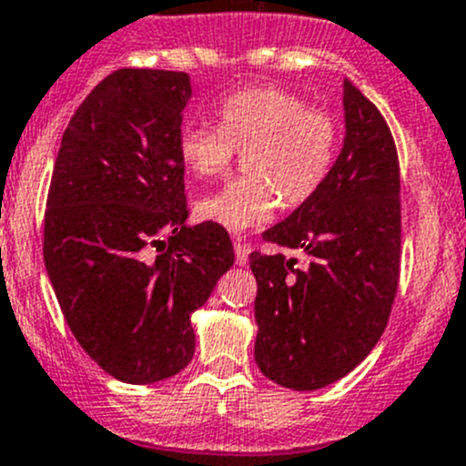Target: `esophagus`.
Returning <instances> with one entry per match:
<instances>
[{
	"instance_id": "esophagus-1",
	"label": "esophagus",
	"mask_w": 466,
	"mask_h": 466,
	"mask_svg": "<svg viewBox=\"0 0 466 466\" xmlns=\"http://www.w3.org/2000/svg\"><path fill=\"white\" fill-rule=\"evenodd\" d=\"M234 253H237V264L238 267H246L248 264V255H250V243L246 238L237 237L234 238Z\"/></svg>"
}]
</instances>
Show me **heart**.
Listing matches in <instances>:
<instances>
[{
    "mask_svg": "<svg viewBox=\"0 0 466 466\" xmlns=\"http://www.w3.org/2000/svg\"><path fill=\"white\" fill-rule=\"evenodd\" d=\"M216 126H184L177 151L195 177H220L246 151L248 174L204 195L198 216L248 229L271 220L278 204H306L324 186L340 147V121L282 86H243L216 106Z\"/></svg>",
    "mask_w": 466,
    "mask_h": 466,
    "instance_id": "1",
    "label": "heart"
}]
</instances>
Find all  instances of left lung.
<instances>
[{
  "mask_svg": "<svg viewBox=\"0 0 466 466\" xmlns=\"http://www.w3.org/2000/svg\"><path fill=\"white\" fill-rule=\"evenodd\" d=\"M347 137L324 186L264 241L306 253H250L258 280L255 360L264 377L315 390L380 342L400 285V160L389 124L345 80Z\"/></svg>",
  "mask_w": 466,
  "mask_h": 466,
  "instance_id": "obj_1",
  "label": "left lung"
}]
</instances>
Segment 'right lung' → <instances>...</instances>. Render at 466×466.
<instances>
[{
  "mask_svg": "<svg viewBox=\"0 0 466 466\" xmlns=\"http://www.w3.org/2000/svg\"><path fill=\"white\" fill-rule=\"evenodd\" d=\"M190 77L119 68L91 89L62 135L43 259L68 329L107 375L154 384L190 363V312L232 267L225 228H186L177 151Z\"/></svg>",
  "mask_w": 466,
  "mask_h": 466,
  "instance_id": "1",
  "label": "right lung"
}]
</instances>
